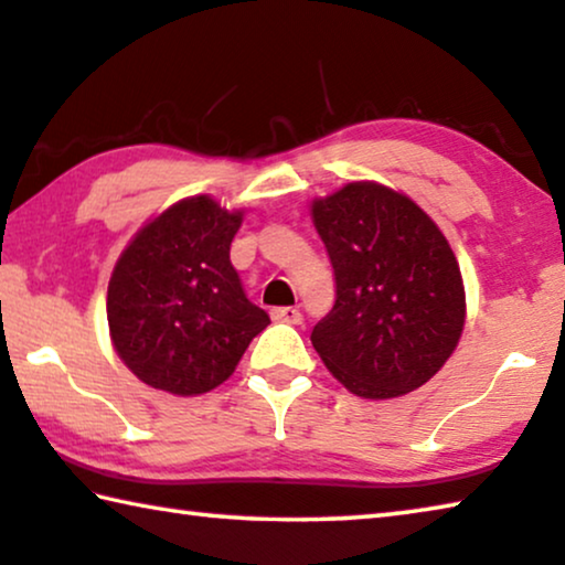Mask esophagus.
<instances>
[{
	"instance_id": "esophagus-1",
	"label": "esophagus",
	"mask_w": 565,
	"mask_h": 565,
	"mask_svg": "<svg viewBox=\"0 0 565 565\" xmlns=\"http://www.w3.org/2000/svg\"><path fill=\"white\" fill-rule=\"evenodd\" d=\"M273 320L275 323H288V326H298L302 316L298 308H275L273 310Z\"/></svg>"
}]
</instances>
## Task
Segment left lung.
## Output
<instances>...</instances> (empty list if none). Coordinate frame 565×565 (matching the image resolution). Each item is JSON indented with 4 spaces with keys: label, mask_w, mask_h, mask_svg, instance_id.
<instances>
[{
    "label": "left lung",
    "mask_w": 565,
    "mask_h": 565,
    "mask_svg": "<svg viewBox=\"0 0 565 565\" xmlns=\"http://www.w3.org/2000/svg\"><path fill=\"white\" fill-rule=\"evenodd\" d=\"M335 275V306L310 341L363 398L409 394L437 373L465 328L457 257L431 216L376 181L312 202Z\"/></svg>",
    "instance_id": "obj_1"
}]
</instances>
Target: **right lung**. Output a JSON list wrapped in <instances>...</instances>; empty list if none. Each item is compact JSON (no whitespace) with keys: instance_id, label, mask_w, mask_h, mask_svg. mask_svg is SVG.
<instances>
[{"instance_id":"right-lung-1","label":"right lung","mask_w":565,"mask_h":565,"mask_svg":"<svg viewBox=\"0 0 565 565\" xmlns=\"http://www.w3.org/2000/svg\"><path fill=\"white\" fill-rule=\"evenodd\" d=\"M242 212L181 199L138 230L108 282L113 349L143 384L177 396L232 376L270 316L247 300L230 263Z\"/></svg>"}]
</instances>
